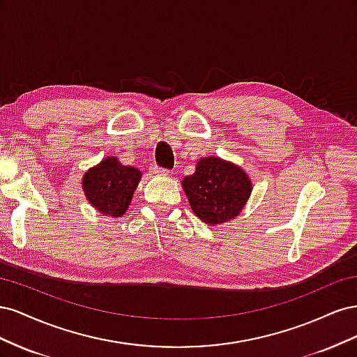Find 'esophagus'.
Masks as SVG:
<instances>
[{"label": "esophagus", "instance_id": "34e87169", "mask_svg": "<svg viewBox=\"0 0 357 357\" xmlns=\"http://www.w3.org/2000/svg\"><path fill=\"white\" fill-rule=\"evenodd\" d=\"M150 171H152L156 176H168V172H169L167 168H159L158 165L150 167Z\"/></svg>", "mask_w": 357, "mask_h": 357}]
</instances>
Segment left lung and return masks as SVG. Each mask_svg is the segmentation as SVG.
I'll list each match as a JSON object with an SVG mask.
<instances>
[{"label":"left lung","instance_id":"obj_1","mask_svg":"<svg viewBox=\"0 0 357 357\" xmlns=\"http://www.w3.org/2000/svg\"><path fill=\"white\" fill-rule=\"evenodd\" d=\"M190 208L210 226L238 215L252 193V180L232 162L210 156L197 162L195 172L181 181Z\"/></svg>","mask_w":357,"mask_h":357}]
</instances>
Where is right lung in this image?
<instances>
[{
    "instance_id": "right-lung-1",
    "label": "right lung",
    "mask_w": 357,
    "mask_h": 357,
    "mask_svg": "<svg viewBox=\"0 0 357 357\" xmlns=\"http://www.w3.org/2000/svg\"><path fill=\"white\" fill-rule=\"evenodd\" d=\"M139 180L142 172L137 168L122 165L117 158L110 156L84 172L82 188L92 207L104 215L122 218Z\"/></svg>"
}]
</instances>
